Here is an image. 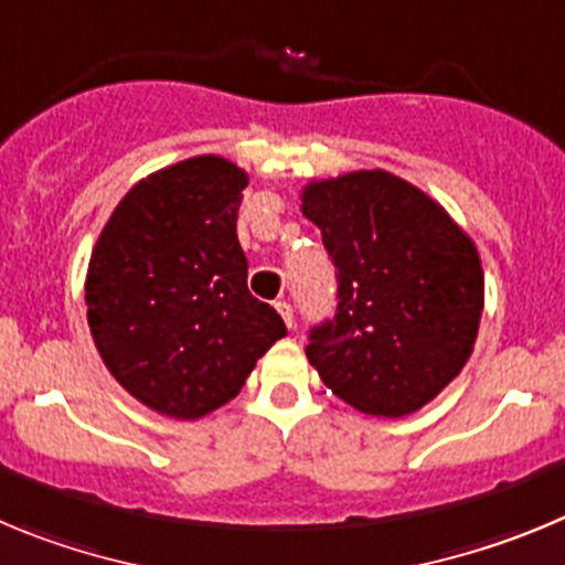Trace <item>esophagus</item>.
Listing matches in <instances>:
<instances>
[{
	"label": "esophagus",
	"instance_id": "1",
	"mask_svg": "<svg viewBox=\"0 0 565 565\" xmlns=\"http://www.w3.org/2000/svg\"><path fill=\"white\" fill-rule=\"evenodd\" d=\"M276 309H278V315H281V318H284V323H287V327L292 329V323H295V318H292V307H289L287 301H278V303H276Z\"/></svg>",
	"mask_w": 565,
	"mask_h": 565
}]
</instances>
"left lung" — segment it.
Wrapping results in <instances>:
<instances>
[{
  "label": "left lung",
  "instance_id": "8db88e82",
  "mask_svg": "<svg viewBox=\"0 0 565 565\" xmlns=\"http://www.w3.org/2000/svg\"><path fill=\"white\" fill-rule=\"evenodd\" d=\"M301 202L338 270V312L309 329V363L363 414H414L472 354L479 250L439 202L388 171L309 182Z\"/></svg>",
  "mask_w": 565,
  "mask_h": 565
}]
</instances>
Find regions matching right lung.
Returning <instances> with one entry per match:
<instances>
[{
  "label": "right lung",
  "instance_id": "add662e5",
  "mask_svg": "<svg viewBox=\"0 0 565 565\" xmlns=\"http://www.w3.org/2000/svg\"><path fill=\"white\" fill-rule=\"evenodd\" d=\"M245 188V171L216 154L154 171L118 202L89 258L86 320L100 360L157 414L222 408L287 334L247 289Z\"/></svg>",
  "mask_w": 565,
  "mask_h": 565
}]
</instances>
